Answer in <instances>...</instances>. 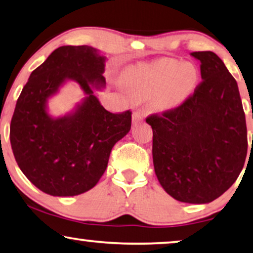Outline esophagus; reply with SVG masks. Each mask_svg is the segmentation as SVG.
Here are the masks:
<instances>
[{"label":"esophagus","instance_id":"obj_1","mask_svg":"<svg viewBox=\"0 0 253 253\" xmlns=\"http://www.w3.org/2000/svg\"><path fill=\"white\" fill-rule=\"evenodd\" d=\"M143 120H144V117H143V115H142L141 112L135 111L133 113V124H138V123L143 122Z\"/></svg>","mask_w":253,"mask_h":253}]
</instances>
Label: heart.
<instances>
[{
    "label": "heart",
    "instance_id": "b5f03b06",
    "mask_svg": "<svg viewBox=\"0 0 253 253\" xmlns=\"http://www.w3.org/2000/svg\"><path fill=\"white\" fill-rule=\"evenodd\" d=\"M198 78L194 64L166 59L128 70L124 76V84L134 97L147 98L156 94L157 108L172 109L186 101L196 87Z\"/></svg>",
    "mask_w": 253,
    "mask_h": 253
}]
</instances>
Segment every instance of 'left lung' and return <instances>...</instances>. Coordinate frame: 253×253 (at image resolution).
<instances>
[{
    "mask_svg": "<svg viewBox=\"0 0 253 253\" xmlns=\"http://www.w3.org/2000/svg\"><path fill=\"white\" fill-rule=\"evenodd\" d=\"M202 81L179 106L154 113L152 158L162 187L176 201L205 204L232 187L248 152L237 83L212 51H195Z\"/></svg>",
    "mask_w": 253,
    "mask_h": 253,
    "instance_id": "1",
    "label": "left lung"
}]
</instances>
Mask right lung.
<instances>
[{"label":"right lung","instance_id":"right-lung-1","mask_svg":"<svg viewBox=\"0 0 253 253\" xmlns=\"http://www.w3.org/2000/svg\"><path fill=\"white\" fill-rule=\"evenodd\" d=\"M104 60L89 45H64L32 72L17 101L10 142L25 176L51 196H77L101 179L110 154L131 126V111L112 113L90 84L104 86ZM66 79L76 80L87 98L72 115L52 120L45 102Z\"/></svg>","mask_w":253,"mask_h":253}]
</instances>
